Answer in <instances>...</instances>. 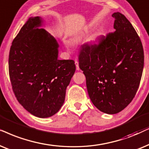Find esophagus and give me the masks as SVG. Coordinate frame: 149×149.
<instances>
[{
  "mask_svg": "<svg viewBox=\"0 0 149 149\" xmlns=\"http://www.w3.org/2000/svg\"><path fill=\"white\" fill-rule=\"evenodd\" d=\"M75 64H76V69L77 70H80V67H79V63H78V61H75Z\"/></svg>",
  "mask_w": 149,
  "mask_h": 149,
  "instance_id": "obj_1",
  "label": "esophagus"
}]
</instances>
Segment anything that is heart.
I'll list each match as a JSON object with an SVG mask.
<instances>
[{
  "instance_id": "b5f03b06",
  "label": "heart",
  "mask_w": 149,
  "mask_h": 149,
  "mask_svg": "<svg viewBox=\"0 0 149 149\" xmlns=\"http://www.w3.org/2000/svg\"><path fill=\"white\" fill-rule=\"evenodd\" d=\"M93 40H95V39H93ZM78 42H80V39H76V40L73 41V43H78Z\"/></svg>"
}]
</instances>
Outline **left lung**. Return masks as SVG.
<instances>
[{
  "label": "left lung",
  "instance_id": "left-lung-1",
  "mask_svg": "<svg viewBox=\"0 0 149 149\" xmlns=\"http://www.w3.org/2000/svg\"><path fill=\"white\" fill-rule=\"evenodd\" d=\"M114 33L103 36L98 44H84L79 67L86 76V88L97 108L109 114L118 113L136 94L144 67V50L130 22L119 12Z\"/></svg>",
  "mask_w": 149,
  "mask_h": 149
}]
</instances>
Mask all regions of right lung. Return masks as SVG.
<instances>
[{
    "label": "right lung",
    "instance_id": "obj_1",
    "mask_svg": "<svg viewBox=\"0 0 149 149\" xmlns=\"http://www.w3.org/2000/svg\"><path fill=\"white\" fill-rule=\"evenodd\" d=\"M41 17H31L13 39L9 73L18 102L31 114L50 117L65 102L76 71L73 60H58L56 39L42 28Z\"/></svg>",
    "mask_w": 149,
    "mask_h": 149
}]
</instances>
